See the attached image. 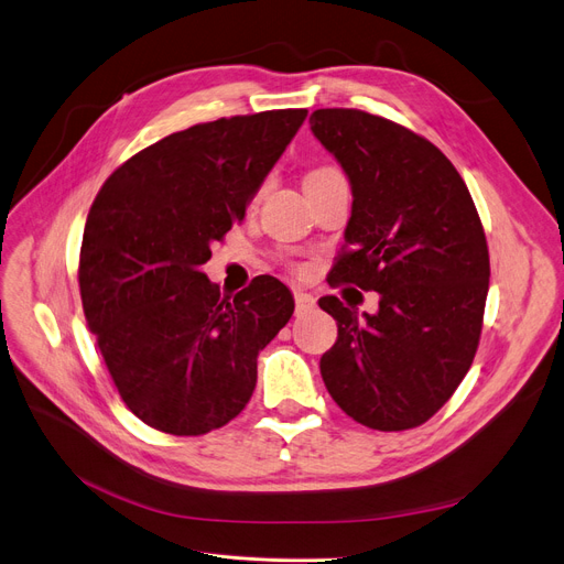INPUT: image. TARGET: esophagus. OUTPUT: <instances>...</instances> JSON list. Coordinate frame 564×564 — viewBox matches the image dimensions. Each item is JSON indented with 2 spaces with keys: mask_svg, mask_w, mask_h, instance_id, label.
<instances>
[{
  "mask_svg": "<svg viewBox=\"0 0 564 564\" xmlns=\"http://www.w3.org/2000/svg\"><path fill=\"white\" fill-rule=\"evenodd\" d=\"M292 295H295V308H297V313H304V311L313 308L315 297H313V295H308V292H304V290H295V292H292Z\"/></svg>",
  "mask_w": 564,
  "mask_h": 564,
  "instance_id": "1",
  "label": "esophagus"
}]
</instances>
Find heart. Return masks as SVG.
I'll list each match as a JSON object with an SVG mask.
<instances>
[{"label": "heart", "instance_id": "heart-1", "mask_svg": "<svg viewBox=\"0 0 564 564\" xmlns=\"http://www.w3.org/2000/svg\"><path fill=\"white\" fill-rule=\"evenodd\" d=\"M332 173H336L334 167H317V170H311V173L306 175V180H311V177H323V175H332Z\"/></svg>", "mask_w": 564, "mask_h": 564}]
</instances>
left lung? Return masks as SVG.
<instances>
[{
    "instance_id": "obj_1",
    "label": "left lung",
    "mask_w": 564,
    "mask_h": 564,
    "mask_svg": "<svg viewBox=\"0 0 564 564\" xmlns=\"http://www.w3.org/2000/svg\"><path fill=\"white\" fill-rule=\"evenodd\" d=\"M308 124L352 188L332 283L380 295L361 315L334 295L317 302L338 325L325 387L364 426L414 429L449 401L479 346L491 276L479 214L452 161L397 121L325 108Z\"/></svg>"
}]
</instances>
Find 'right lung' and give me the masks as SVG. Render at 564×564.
<instances>
[{"mask_svg": "<svg viewBox=\"0 0 564 564\" xmlns=\"http://www.w3.org/2000/svg\"><path fill=\"white\" fill-rule=\"evenodd\" d=\"M306 110L221 117L119 165L89 209L80 297L121 401L163 433L203 435L247 408L258 352L295 311L274 276L230 300L203 272Z\"/></svg>", "mask_w": 564, "mask_h": 564, "instance_id": "obj_1", "label": "right lung"}]
</instances>
